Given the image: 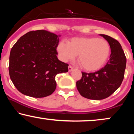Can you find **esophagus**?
<instances>
[{
	"mask_svg": "<svg viewBox=\"0 0 134 134\" xmlns=\"http://www.w3.org/2000/svg\"><path fill=\"white\" fill-rule=\"evenodd\" d=\"M73 68L71 66V65H69V66H68V70H69V72H71V71H72V70H73Z\"/></svg>",
	"mask_w": 134,
	"mask_h": 134,
	"instance_id": "1",
	"label": "esophagus"
}]
</instances>
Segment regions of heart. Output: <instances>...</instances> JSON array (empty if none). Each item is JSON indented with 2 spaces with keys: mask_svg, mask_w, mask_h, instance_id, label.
I'll list each match as a JSON object with an SVG mask.
<instances>
[{
  "mask_svg": "<svg viewBox=\"0 0 134 134\" xmlns=\"http://www.w3.org/2000/svg\"><path fill=\"white\" fill-rule=\"evenodd\" d=\"M57 52L63 62L74 59L78 55V61L83 69L95 71L103 67L110 53L109 43L96 37L73 38L58 44Z\"/></svg>",
  "mask_w": 134,
  "mask_h": 134,
  "instance_id": "obj_1",
  "label": "heart"
}]
</instances>
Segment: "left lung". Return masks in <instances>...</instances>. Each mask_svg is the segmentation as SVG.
I'll use <instances>...</instances> for the list:
<instances>
[{
	"instance_id": "left-lung-1",
	"label": "left lung",
	"mask_w": 134,
	"mask_h": 134,
	"mask_svg": "<svg viewBox=\"0 0 134 134\" xmlns=\"http://www.w3.org/2000/svg\"><path fill=\"white\" fill-rule=\"evenodd\" d=\"M99 35L107 40L110 46L109 62L96 72H82L81 79L76 82L81 96L89 99H104L113 94L120 87L126 69V58L120 43L106 35Z\"/></svg>"
}]
</instances>
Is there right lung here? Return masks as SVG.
<instances>
[{"instance_id": "obj_1", "label": "right lung", "mask_w": 134, "mask_h": 134, "mask_svg": "<svg viewBox=\"0 0 134 134\" xmlns=\"http://www.w3.org/2000/svg\"><path fill=\"white\" fill-rule=\"evenodd\" d=\"M60 36L47 30L31 31L14 44L8 69L11 80L19 92L33 98H44L55 91L56 75L68 71V64L57 57Z\"/></svg>"}]
</instances>
